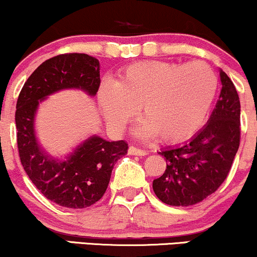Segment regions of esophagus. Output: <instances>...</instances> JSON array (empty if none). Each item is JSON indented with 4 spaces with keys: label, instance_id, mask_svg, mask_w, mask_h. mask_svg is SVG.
Masks as SVG:
<instances>
[{
    "label": "esophagus",
    "instance_id": "1",
    "mask_svg": "<svg viewBox=\"0 0 257 257\" xmlns=\"http://www.w3.org/2000/svg\"><path fill=\"white\" fill-rule=\"evenodd\" d=\"M128 154L130 155H137V156H144L147 155V150H143V149H140V148L137 147H130L128 148Z\"/></svg>",
    "mask_w": 257,
    "mask_h": 257
}]
</instances>
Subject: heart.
<instances>
[{
  "instance_id": "heart-1",
  "label": "heart",
  "mask_w": 257,
  "mask_h": 257,
  "mask_svg": "<svg viewBox=\"0 0 257 257\" xmlns=\"http://www.w3.org/2000/svg\"><path fill=\"white\" fill-rule=\"evenodd\" d=\"M218 86L215 73L204 62L141 61L123 68L116 83L104 81L98 102L114 130L125 127L142 105L146 121L138 134L180 143L207 120Z\"/></svg>"
}]
</instances>
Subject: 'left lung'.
Instances as JSON below:
<instances>
[{
  "instance_id": "obj_1",
  "label": "left lung",
  "mask_w": 257,
  "mask_h": 257,
  "mask_svg": "<svg viewBox=\"0 0 257 257\" xmlns=\"http://www.w3.org/2000/svg\"><path fill=\"white\" fill-rule=\"evenodd\" d=\"M222 89L209 121L180 147L159 154L166 160L165 173L154 179L153 190L168 206L189 207L214 194L227 178L240 143L239 96L225 72Z\"/></svg>"
}]
</instances>
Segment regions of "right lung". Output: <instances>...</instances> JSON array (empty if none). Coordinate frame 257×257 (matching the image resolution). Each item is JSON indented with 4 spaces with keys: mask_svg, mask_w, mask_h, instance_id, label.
<instances>
[{
    "mask_svg": "<svg viewBox=\"0 0 257 257\" xmlns=\"http://www.w3.org/2000/svg\"><path fill=\"white\" fill-rule=\"evenodd\" d=\"M99 84L97 59L87 54H61L39 65L18 97L15 125L21 165L41 194L59 206L81 209L101 200L114 165L127 154L128 146L125 141L108 142L92 136L65 161H59L39 147L33 122L36 110L51 93L81 89L95 96Z\"/></svg>",
    "mask_w": 257,
    "mask_h": 257,
    "instance_id": "add662e5",
    "label": "right lung"
}]
</instances>
